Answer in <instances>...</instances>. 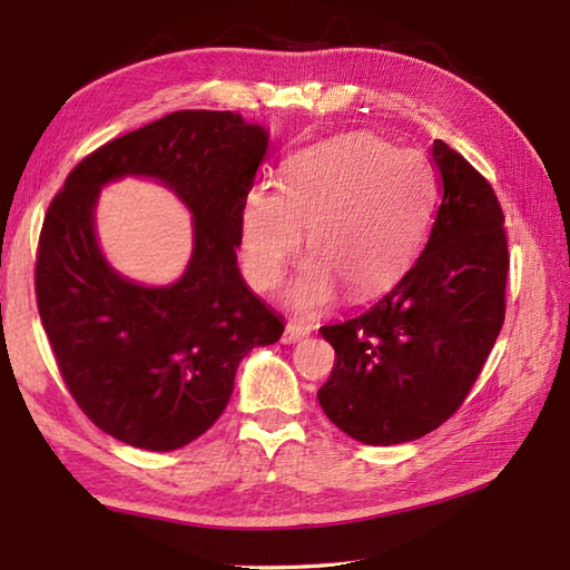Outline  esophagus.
I'll list each match as a JSON object with an SVG mask.
<instances>
[{
  "instance_id": "obj_1",
  "label": "esophagus",
  "mask_w": 570,
  "mask_h": 570,
  "mask_svg": "<svg viewBox=\"0 0 570 570\" xmlns=\"http://www.w3.org/2000/svg\"><path fill=\"white\" fill-rule=\"evenodd\" d=\"M311 331L306 328V325H301V323H286V333H284V337L282 341L286 343V345H292V343H298V341H304V337L308 335Z\"/></svg>"
}]
</instances>
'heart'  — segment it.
Segmentation results:
<instances>
[{
  "instance_id": "b5f03b06",
  "label": "heart",
  "mask_w": 570,
  "mask_h": 570,
  "mask_svg": "<svg viewBox=\"0 0 570 570\" xmlns=\"http://www.w3.org/2000/svg\"><path fill=\"white\" fill-rule=\"evenodd\" d=\"M435 200L429 161L374 135H347L298 151L282 186H252L239 213L242 266L257 292H272L304 242L313 257L288 301L318 308L335 296L367 298L414 259Z\"/></svg>"
}]
</instances>
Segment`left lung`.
Instances as JSON below:
<instances>
[{"instance_id": "left-lung-1", "label": "left lung", "mask_w": 570, "mask_h": 570, "mask_svg": "<svg viewBox=\"0 0 570 570\" xmlns=\"http://www.w3.org/2000/svg\"><path fill=\"white\" fill-rule=\"evenodd\" d=\"M441 203L419 259L360 316L323 325L335 350L318 402L367 445L421 439L451 419L498 341L510 272L504 215L488 178L435 139Z\"/></svg>"}]
</instances>
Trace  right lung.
Returning a JSON list of instances; mask_svg holds the SVG:
<instances>
[{"mask_svg": "<svg viewBox=\"0 0 570 570\" xmlns=\"http://www.w3.org/2000/svg\"><path fill=\"white\" fill-rule=\"evenodd\" d=\"M266 131L237 112L180 110L85 156L43 217L36 304L60 377L95 426L144 451H176L220 419L239 360L284 321L237 269L242 203ZM171 185L194 210V254L171 287L127 283L104 262L91 210L107 179Z\"/></svg>", "mask_w": 570, "mask_h": 570, "instance_id": "add662e5", "label": "right lung"}]
</instances>
